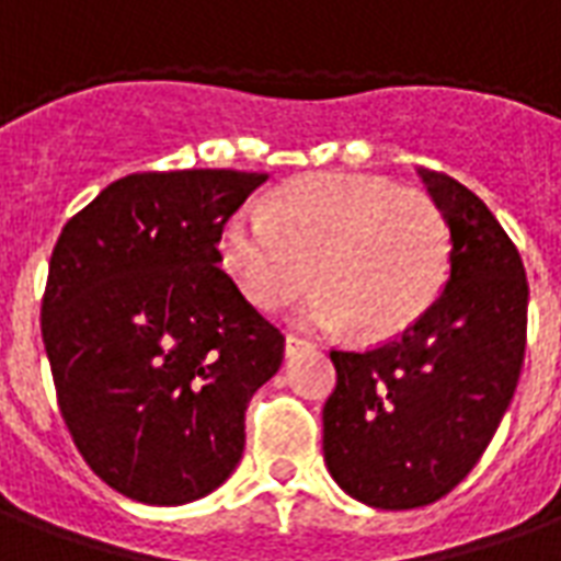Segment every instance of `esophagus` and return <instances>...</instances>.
<instances>
[{"instance_id":"34e87169","label":"esophagus","mask_w":561,"mask_h":561,"mask_svg":"<svg viewBox=\"0 0 561 561\" xmlns=\"http://www.w3.org/2000/svg\"><path fill=\"white\" fill-rule=\"evenodd\" d=\"M312 348H316L312 342L300 340V336H294V333H288V336H285V354H288V357H297V354L312 352Z\"/></svg>"}]
</instances>
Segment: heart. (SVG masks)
I'll return each mask as SVG.
<instances>
[{"label":"heart","mask_w":561,"mask_h":561,"mask_svg":"<svg viewBox=\"0 0 561 561\" xmlns=\"http://www.w3.org/2000/svg\"><path fill=\"white\" fill-rule=\"evenodd\" d=\"M219 261L264 312L291 304L312 279L306 324H352L360 340H388L445 291L450 225L423 188L318 173L285 185L264 213H233L219 231Z\"/></svg>","instance_id":"heart-1"}]
</instances>
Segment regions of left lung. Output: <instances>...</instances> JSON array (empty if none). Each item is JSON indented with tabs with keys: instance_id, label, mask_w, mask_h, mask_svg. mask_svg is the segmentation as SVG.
I'll use <instances>...</instances> for the list:
<instances>
[{
	"instance_id": "obj_1",
	"label": "left lung",
	"mask_w": 561,
	"mask_h": 561,
	"mask_svg": "<svg viewBox=\"0 0 561 561\" xmlns=\"http://www.w3.org/2000/svg\"><path fill=\"white\" fill-rule=\"evenodd\" d=\"M421 180L450 225V276L397 340L330 352L324 462L345 493L381 511L438 502L481 459L526 352L529 282L481 197L447 173Z\"/></svg>"
}]
</instances>
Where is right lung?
<instances>
[{"label":"right lung","mask_w":561,"mask_h":561,"mask_svg":"<svg viewBox=\"0 0 561 561\" xmlns=\"http://www.w3.org/2000/svg\"><path fill=\"white\" fill-rule=\"evenodd\" d=\"M267 173L147 171L66 221L42 336L80 457L116 493L185 505L237 469L245 405L285 336L219 267V231Z\"/></svg>","instance_id":"right-lung-1"}]
</instances>
